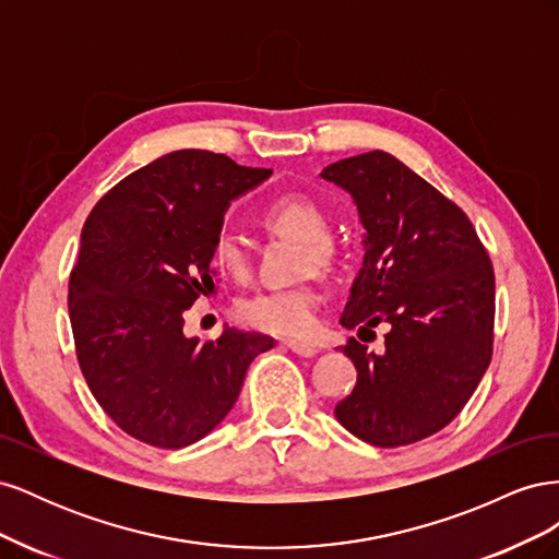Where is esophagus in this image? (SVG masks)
<instances>
[{
	"label": "esophagus",
	"mask_w": 559,
	"mask_h": 559,
	"mask_svg": "<svg viewBox=\"0 0 559 559\" xmlns=\"http://www.w3.org/2000/svg\"><path fill=\"white\" fill-rule=\"evenodd\" d=\"M286 347H289L294 354H298V357H306V359H310V357H317V354H319V349H317V347H312V345L286 343Z\"/></svg>",
	"instance_id": "34e87169"
}]
</instances>
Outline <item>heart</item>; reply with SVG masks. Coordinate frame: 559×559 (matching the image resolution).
Masks as SVG:
<instances>
[{
	"label": "heart",
	"instance_id": "1",
	"mask_svg": "<svg viewBox=\"0 0 559 559\" xmlns=\"http://www.w3.org/2000/svg\"><path fill=\"white\" fill-rule=\"evenodd\" d=\"M263 224L284 238L300 242L298 273H329L337 261V249L329 238V216L308 195H282L270 200L263 214ZM212 259L224 275L245 280L249 275V251L238 233H216L212 245ZM321 296L310 284L265 289L247 296L238 302V317L242 324L275 333L284 337H308L319 321Z\"/></svg>",
	"mask_w": 559,
	"mask_h": 559
}]
</instances>
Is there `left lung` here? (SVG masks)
Masks as SVG:
<instances>
[{
    "instance_id": "1",
    "label": "left lung",
    "mask_w": 559,
    "mask_h": 559,
    "mask_svg": "<svg viewBox=\"0 0 559 559\" xmlns=\"http://www.w3.org/2000/svg\"><path fill=\"white\" fill-rule=\"evenodd\" d=\"M321 177L354 198L366 228L343 326L389 324L382 354L354 337L343 347L357 384L335 417L370 445L417 443L462 413L492 359V261L468 216L386 151Z\"/></svg>"
}]
</instances>
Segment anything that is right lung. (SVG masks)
<instances>
[{
    "instance_id": "obj_1",
    "label": "right lung",
    "mask_w": 559,
    "mask_h": 559,
    "mask_svg": "<svg viewBox=\"0 0 559 559\" xmlns=\"http://www.w3.org/2000/svg\"><path fill=\"white\" fill-rule=\"evenodd\" d=\"M224 154L173 151L118 181L81 230L70 275L76 359L103 411L138 441L179 450L240 396L270 335H183V310L214 294L212 245L230 200L267 179Z\"/></svg>"
}]
</instances>
